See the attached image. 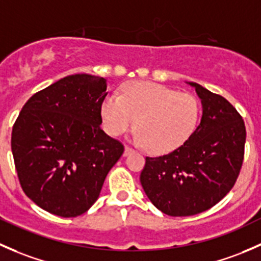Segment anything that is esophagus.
Masks as SVG:
<instances>
[{
  "label": "esophagus",
  "mask_w": 261,
  "mask_h": 261,
  "mask_svg": "<svg viewBox=\"0 0 261 261\" xmlns=\"http://www.w3.org/2000/svg\"><path fill=\"white\" fill-rule=\"evenodd\" d=\"M133 152H134V149H132L130 147H125V148H124V153H123V154H124V157H125V155L130 154V153H133Z\"/></svg>",
  "instance_id": "esophagus-1"
}]
</instances>
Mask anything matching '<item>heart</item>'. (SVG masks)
<instances>
[{
  "instance_id": "heart-1",
  "label": "heart",
  "mask_w": 261,
  "mask_h": 261,
  "mask_svg": "<svg viewBox=\"0 0 261 261\" xmlns=\"http://www.w3.org/2000/svg\"><path fill=\"white\" fill-rule=\"evenodd\" d=\"M104 129L118 137L133 127V142L166 154L184 146L195 133L200 103L190 93H178L155 83H132L122 96L112 94L101 104Z\"/></svg>"
}]
</instances>
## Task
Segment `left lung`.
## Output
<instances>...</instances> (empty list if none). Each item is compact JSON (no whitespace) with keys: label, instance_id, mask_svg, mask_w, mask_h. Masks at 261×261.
Returning <instances> with one entry per match:
<instances>
[{"label":"left lung","instance_id":"8db88e82","mask_svg":"<svg viewBox=\"0 0 261 261\" xmlns=\"http://www.w3.org/2000/svg\"><path fill=\"white\" fill-rule=\"evenodd\" d=\"M202 117L184 146L146 158L141 184L150 202L170 216L200 214L221 201L238 179L246 130L238 111L221 95L197 83Z\"/></svg>","mask_w":261,"mask_h":261}]
</instances>
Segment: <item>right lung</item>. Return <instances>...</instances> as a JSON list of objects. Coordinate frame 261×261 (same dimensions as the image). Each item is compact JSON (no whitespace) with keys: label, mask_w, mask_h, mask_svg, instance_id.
Returning a JSON list of instances; mask_svg holds the SVG:
<instances>
[{"label":"right lung","mask_w":261,"mask_h":261,"mask_svg":"<svg viewBox=\"0 0 261 261\" xmlns=\"http://www.w3.org/2000/svg\"><path fill=\"white\" fill-rule=\"evenodd\" d=\"M107 94L104 77L69 75L34 94L13 124L21 187L50 214L75 217L89 210L124 152L100 128Z\"/></svg>","instance_id":"obj_1"}]
</instances>
